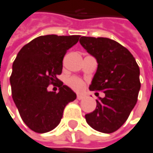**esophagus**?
<instances>
[{
    "mask_svg": "<svg viewBox=\"0 0 153 153\" xmlns=\"http://www.w3.org/2000/svg\"><path fill=\"white\" fill-rule=\"evenodd\" d=\"M85 97H84V95L82 94H77V99L79 100H83Z\"/></svg>",
    "mask_w": 153,
    "mask_h": 153,
    "instance_id": "esophagus-1",
    "label": "esophagus"
}]
</instances>
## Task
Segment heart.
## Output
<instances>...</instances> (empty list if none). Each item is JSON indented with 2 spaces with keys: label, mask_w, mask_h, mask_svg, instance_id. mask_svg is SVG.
<instances>
[{
  "label": "heart",
  "mask_w": 153,
  "mask_h": 153,
  "mask_svg": "<svg viewBox=\"0 0 153 153\" xmlns=\"http://www.w3.org/2000/svg\"><path fill=\"white\" fill-rule=\"evenodd\" d=\"M67 84H68L70 87H72L74 90L76 91H79L84 87V82L76 77H70L67 79Z\"/></svg>",
  "instance_id": "heart-1"
}]
</instances>
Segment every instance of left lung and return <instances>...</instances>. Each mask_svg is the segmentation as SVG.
Here are the masks:
<instances>
[{"label":"left lung","instance_id":"8db88e82","mask_svg":"<svg viewBox=\"0 0 153 153\" xmlns=\"http://www.w3.org/2000/svg\"><path fill=\"white\" fill-rule=\"evenodd\" d=\"M79 43L98 63L89 89L105 94L96 100L94 111L85 114V120L94 130L112 133L126 121L137 103L139 66L130 52L113 40L82 36Z\"/></svg>","mask_w":153,"mask_h":153}]
</instances>
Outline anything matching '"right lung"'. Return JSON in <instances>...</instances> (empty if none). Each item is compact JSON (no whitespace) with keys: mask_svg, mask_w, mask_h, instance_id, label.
I'll list each match as a JSON object with an SVG mask.
<instances>
[{"mask_svg":"<svg viewBox=\"0 0 153 153\" xmlns=\"http://www.w3.org/2000/svg\"><path fill=\"white\" fill-rule=\"evenodd\" d=\"M79 35L39 36L25 45L13 63L10 76L12 97L24 123L32 131L44 133L54 129L63 111L76 94L57 78L62 72V60ZM57 83L59 92L47 86Z\"/></svg>","mask_w":153,"mask_h":153,"instance_id":"right-lung-1","label":"right lung"}]
</instances>
